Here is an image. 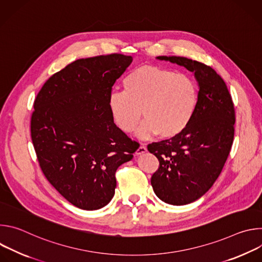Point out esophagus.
Masks as SVG:
<instances>
[{"label": "esophagus", "instance_id": "1", "mask_svg": "<svg viewBox=\"0 0 262 262\" xmlns=\"http://www.w3.org/2000/svg\"><path fill=\"white\" fill-rule=\"evenodd\" d=\"M147 151V148L144 146V145H141L138 149H137V151H136V155L137 156H141V155H143V154H145Z\"/></svg>", "mask_w": 262, "mask_h": 262}]
</instances>
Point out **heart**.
I'll list each match as a JSON object with an SVG mask.
<instances>
[{
  "label": "heart",
  "mask_w": 262,
  "mask_h": 262,
  "mask_svg": "<svg viewBox=\"0 0 262 262\" xmlns=\"http://www.w3.org/2000/svg\"><path fill=\"white\" fill-rule=\"evenodd\" d=\"M123 87L124 91H112L107 100L114 122L123 132H132L143 114L146 119L137 130L139 137L159 134L171 139L188 127L194 116L198 88L188 74L143 65L127 74Z\"/></svg>",
  "instance_id": "heart-1"
}]
</instances>
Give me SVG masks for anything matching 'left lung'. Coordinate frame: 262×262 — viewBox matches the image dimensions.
I'll return each instance as SVG.
<instances>
[{"label":"left lung","mask_w":262,"mask_h":262,"mask_svg":"<svg viewBox=\"0 0 262 262\" xmlns=\"http://www.w3.org/2000/svg\"><path fill=\"white\" fill-rule=\"evenodd\" d=\"M195 73L199 85L194 116L180 135L151 143L160 167L151 177L156 195L172 205L202 197L226 163L234 137L235 111L228 88L210 66L184 57L160 56Z\"/></svg>","instance_id":"8db88e82"}]
</instances>
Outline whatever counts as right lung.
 Here are the masks:
<instances>
[{
	"label": "right lung",
	"instance_id": "obj_1",
	"mask_svg": "<svg viewBox=\"0 0 262 262\" xmlns=\"http://www.w3.org/2000/svg\"><path fill=\"white\" fill-rule=\"evenodd\" d=\"M132 56L79 59L45 83L34 101L31 138L39 166L54 188L85 210L114 197L116 170L138 143L115 123L107 100Z\"/></svg>",
	"mask_w": 262,
	"mask_h": 262
}]
</instances>
